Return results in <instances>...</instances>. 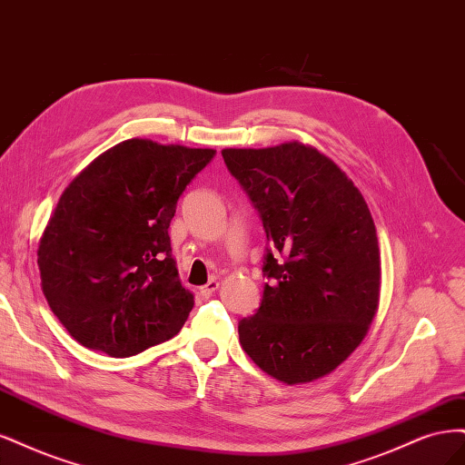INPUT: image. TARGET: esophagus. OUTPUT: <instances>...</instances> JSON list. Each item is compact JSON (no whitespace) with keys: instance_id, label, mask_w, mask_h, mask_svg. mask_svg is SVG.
<instances>
[{"instance_id":"esophagus-1","label":"esophagus","mask_w":465,"mask_h":465,"mask_svg":"<svg viewBox=\"0 0 465 465\" xmlns=\"http://www.w3.org/2000/svg\"><path fill=\"white\" fill-rule=\"evenodd\" d=\"M218 286H220L218 280H214V278L208 280V282L204 283V286L201 288V295H203V297H211V295L218 290Z\"/></svg>"}]
</instances>
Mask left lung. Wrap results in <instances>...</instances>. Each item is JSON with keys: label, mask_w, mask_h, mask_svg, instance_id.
Returning <instances> with one entry per match:
<instances>
[{"label": "left lung", "mask_w": 465, "mask_h": 465, "mask_svg": "<svg viewBox=\"0 0 465 465\" xmlns=\"http://www.w3.org/2000/svg\"><path fill=\"white\" fill-rule=\"evenodd\" d=\"M222 156L274 247L264 257L262 303L239 321V341L272 379L317 381L355 351L379 311L381 251L369 206L311 144L223 148Z\"/></svg>", "instance_id": "left-lung-1"}]
</instances>
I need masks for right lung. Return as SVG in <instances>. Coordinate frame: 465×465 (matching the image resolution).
<instances>
[{
    "label": "right lung",
    "mask_w": 465,
    "mask_h": 465,
    "mask_svg": "<svg viewBox=\"0 0 465 465\" xmlns=\"http://www.w3.org/2000/svg\"><path fill=\"white\" fill-rule=\"evenodd\" d=\"M216 151L129 139L59 197L38 243L42 292L84 348L131 357L173 338L193 309L168 228L177 199Z\"/></svg>",
    "instance_id": "obj_1"
}]
</instances>
